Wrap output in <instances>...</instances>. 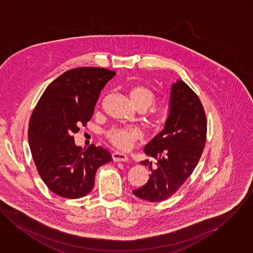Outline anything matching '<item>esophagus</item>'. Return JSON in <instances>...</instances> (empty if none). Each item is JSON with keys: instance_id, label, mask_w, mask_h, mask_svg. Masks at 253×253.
<instances>
[{"instance_id": "1", "label": "esophagus", "mask_w": 253, "mask_h": 253, "mask_svg": "<svg viewBox=\"0 0 253 253\" xmlns=\"http://www.w3.org/2000/svg\"><path fill=\"white\" fill-rule=\"evenodd\" d=\"M112 157H113V159H114L115 162H127V161L129 160L128 156L126 155V154H124V153L118 152V151L114 152V153L112 154Z\"/></svg>"}]
</instances>
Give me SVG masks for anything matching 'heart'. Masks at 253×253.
<instances>
[{"mask_svg": "<svg viewBox=\"0 0 253 253\" xmlns=\"http://www.w3.org/2000/svg\"><path fill=\"white\" fill-rule=\"evenodd\" d=\"M129 96L131 101L136 106L137 110L146 111L150 109L155 103V94L147 86L136 84L130 88ZM153 121L156 124H161L163 122V117L156 116L153 117ZM107 138L117 148L128 149L136 141L141 138V132L136 127L128 128H112L106 133Z\"/></svg>", "mask_w": 253, "mask_h": 253, "instance_id": "b5f03b06", "label": "heart"}]
</instances>
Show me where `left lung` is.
<instances>
[{
  "mask_svg": "<svg viewBox=\"0 0 253 253\" xmlns=\"http://www.w3.org/2000/svg\"><path fill=\"white\" fill-rule=\"evenodd\" d=\"M207 121L203 106L183 81L171 85L169 113L164 130L145 145L144 153L157 160L140 164L151 170L147 183L133 191L136 197L159 202L168 199L194 171L206 142Z\"/></svg>",
  "mask_w": 253,
  "mask_h": 253,
  "instance_id": "1",
  "label": "left lung"
}]
</instances>
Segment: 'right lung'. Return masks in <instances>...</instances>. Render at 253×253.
Listing matches in <instances>:
<instances>
[{
  "label": "right lung",
  "instance_id": "1",
  "mask_svg": "<svg viewBox=\"0 0 253 253\" xmlns=\"http://www.w3.org/2000/svg\"><path fill=\"white\" fill-rule=\"evenodd\" d=\"M115 75L99 67L68 70L39 99L29 123V145L39 174L54 194L70 199L87 195L98 168L113 161L101 146H77L72 135L90 120L102 89Z\"/></svg>",
  "mask_w": 253,
  "mask_h": 253
}]
</instances>
